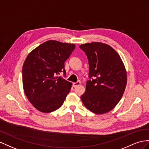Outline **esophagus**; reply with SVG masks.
Returning <instances> with one entry per match:
<instances>
[{
    "mask_svg": "<svg viewBox=\"0 0 149 149\" xmlns=\"http://www.w3.org/2000/svg\"><path fill=\"white\" fill-rule=\"evenodd\" d=\"M80 84H81V82L77 81V82H74L73 84H72V86H73L74 87H75L76 86H79Z\"/></svg>",
    "mask_w": 149,
    "mask_h": 149,
    "instance_id": "34e87169",
    "label": "esophagus"
}]
</instances>
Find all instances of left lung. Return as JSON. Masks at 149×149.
<instances>
[{"instance_id":"obj_1","label":"left lung","mask_w":149,"mask_h":149,"mask_svg":"<svg viewBox=\"0 0 149 149\" xmlns=\"http://www.w3.org/2000/svg\"><path fill=\"white\" fill-rule=\"evenodd\" d=\"M89 61L86 92L81 96L86 107L96 114L113 109L127 86V72L120 55L109 45L98 42L80 46Z\"/></svg>"}]
</instances>
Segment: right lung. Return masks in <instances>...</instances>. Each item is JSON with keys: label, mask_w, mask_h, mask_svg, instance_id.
<instances>
[{"label": "right lung", "mask_w": 149, "mask_h": 149, "mask_svg": "<svg viewBox=\"0 0 149 149\" xmlns=\"http://www.w3.org/2000/svg\"><path fill=\"white\" fill-rule=\"evenodd\" d=\"M75 45L49 40L29 53L22 67V83L26 96L40 111L50 113L58 109L69 93L72 83L58 74Z\"/></svg>", "instance_id": "obj_1"}]
</instances>
